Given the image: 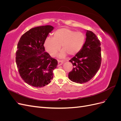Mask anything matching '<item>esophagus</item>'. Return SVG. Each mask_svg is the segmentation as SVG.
Returning <instances> with one entry per match:
<instances>
[{
	"label": "esophagus",
	"mask_w": 121,
	"mask_h": 121,
	"mask_svg": "<svg viewBox=\"0 0 121 121\" xmlns=\"http://www.w3.org/2000/svg\"><path fill=\"white\" fill-rule=\"evenodd\" d=\"M57 61H58V66H60V65H61V64L64 63V60H58Z\"/></svg>",
	"instance_id": "obj_1"
}]
</instances>
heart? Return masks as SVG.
<instances>
[{"instance_id": "heart-1", "label": "heart", "mask_w": 121, "mask_h": 121, "mask_svg": "<svg viewBox=\"0 0 121 121\" xmlns=\"http://www.w3.org/2000/svg\"><path fill=\"white\" fill-rule=\"evenodd\" d=\"M85 41V36L83 33L76 32L67 28H62L55 31L53 38L47 37L44 46L47 52L51 56H55L57 52L63 48L59 56L63 57L68 54L74 56L81 50Z\"/></svg>"}]
</instances>
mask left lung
<instances>
[{"instance_id":"left-lung-1","label":"left lung","mask_w":121,"mask_h":121,"mask_svg":"<svg viewBox=\"0 0 121 121\" xmlns=\"http://www.w3.org/2000/svg\"><path fill=\"white\" fill-rule=\"evenodd\" d=\"M86 38L81 50L69 61L74 66L68 77L72 81L82 84L88 82L99 69L101 63L100 42L96 35L86 31Z\"/></svg>"}]
</instances>
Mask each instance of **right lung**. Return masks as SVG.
<instances>
[{"instance_id":"add662e5","label":"right lung","mask_w":121,"mask_h":121,"mask_svg":"<svg viewBox=\"0 0 121 121\" xmlns=\"http://www.w3.org/2000/svg\"><path fill=\"white\" fill-rule=\"evenodd\" d=\"M53 29L46 25L31 29L17 43L16 61L20 76L28 84L42 87L52 80L57 61L45 52V40Z\"/></svg>"}]
</instances>
